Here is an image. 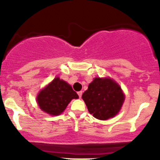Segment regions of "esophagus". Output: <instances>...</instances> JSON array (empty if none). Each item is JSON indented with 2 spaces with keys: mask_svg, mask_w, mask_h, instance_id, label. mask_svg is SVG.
I'll return each mask as SVG.
<instances>
[{
  "mask_svg": "<svg viewBox=\"0 0 160 160\" xmlns=\"http://www.w3.org/2000/svg\"><path fill=\"white\" fill-rule=\"evenodd\" d=\"M82 91H80V92H78V95H79V97H80V98H81V96H82Z\"/></svg>",
  "mask_w": 160,
  "mask_h": 160,
  "instance_id": "1",
  "label": "esophagus"
}]
</instances>
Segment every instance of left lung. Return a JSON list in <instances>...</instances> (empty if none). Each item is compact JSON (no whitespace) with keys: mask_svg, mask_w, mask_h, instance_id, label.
Here are the masks:
<instances>
[{"mask_svg":"<svg viewBox=\"0 0 160 160\" xmlns=\"http://www.w3.org/2000/svg\"><path fill=\"white\" fill-rule=\"evenodd\" d=\"M82 98L93 117L105 120L117 114L125 97L120 86L113 80L96 78L89 83Z\"/></svg>","mask_w":160,"mask_h":160,"instance_id":"1","label":"left lung"}]
</instances>
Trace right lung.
I'll list each match as a JSON object with an SVG mask.
<instances>
[{
	"label": "right lung",
	"instance_id": "1",
	"mask_svg": "<svg viewBox=\"0 0 160 160\" xmlns=\"http://www.w3.org/2000/svg\"><path fill=\"white\" fill-rule=\"evenodd\" d=\"M78 98V95L69 84L56 78L40 92L37 101L42 111L56 116L65 111L73 98Z\"/></svg>",
	"mask_w": 160,
	"mask_h": 160
}]
</instances>
